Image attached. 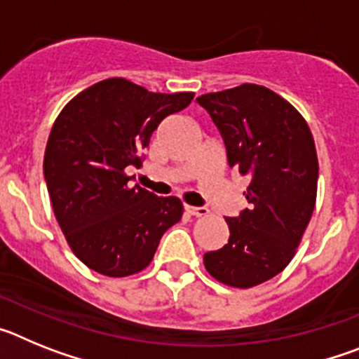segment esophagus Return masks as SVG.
Listing matches in <instances>:
<instances>
[{"mask_svg":"<svg viewBox=\"0 0 359 359\" xmlns=\"http://www.w3.org/2000/svg\"><path fill=\"white\" fill-rule=\"evenodd\" d=\"M185 210L190 215H196V217H203V215L208 214V210L205 207H192V205H185Z\"/></svg>","mask_w":359,"mask_h":359,"instance_id":"34e87169","label":"esophagus"}]
</instances>
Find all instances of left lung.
Listing matches in <instances>:
<instances>
[{"label":"left lung","instance_id":"1","mask_svg":"<svg viewBox=\"0 0 359 359\" xmlns=\"http://www.w3.org/2000/svg\"><path fill=\"white\" fill-rule=\"evenodd\" d=\"M223 138L228 167L250 177L248 201L226 219L230 237L205 253L208 273L253 287L290 264L315 210L318 158L302 115L264 86L243 84L198 97Z\"/></svg>","mask_w":359,"mask_h":359}]
</instances>
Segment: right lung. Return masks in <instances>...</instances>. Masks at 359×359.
<instances>
[{
    "instance_id": "1",
    "label": "right lung",
    "mask_w": 359,
    "mask_h": 359,
    "mask_svg": "<svg viewBox=\"0 0 359 359\" xmlns=\"http://www.w3.org/2000/svg\"><path fill=\"white\" fill-rule=\"evenodd\" d=\"M194 93H152L126 79H106L72 98L57 116L44 152V180L69 248L106 277L147 268L161 236L183 214L174 196L158 198L131 183L126 167L161 120L185 109Z\"/></svg>"
}]
</instances>
